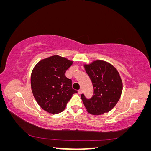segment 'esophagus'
<instances>
[{
	"instance_id": "obj_1",
	"label": "esophagus",
	"mask_w": 151,
	"mask_h": 151,
	"mask_svg": "<svg viewBox=\"0 0 151 151\" xmlns=\"http://www.w3.org/2000/svg\"><path fill=\"white\" fill-rule=\"evenodd\" d=\"M78 93H79V94H81L82 93H83V89H79V90L78 91Z\"/></svg>"
}]
</instances>
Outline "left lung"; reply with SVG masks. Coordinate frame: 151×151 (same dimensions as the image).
<instances>
[{
  "label": "left lung",
  "instance_id": "obj_1",
  "mask_svg": "<svg viewBox=\"0 0 151 151\" xmlns=\"http://www.w3.org/2000/svg\"><path fill=\"white\" fill-rule=\"evenodd\" d=\"M85 70L92 81L94 93L90 99L84 94L81 99L89 113L102 115L112 109L121 96L123 84L119 73L110 63L96 60L84 65Z\"/></svg>",
  "mask_w": 151,
  "mask_h": 151
}]
</instances>
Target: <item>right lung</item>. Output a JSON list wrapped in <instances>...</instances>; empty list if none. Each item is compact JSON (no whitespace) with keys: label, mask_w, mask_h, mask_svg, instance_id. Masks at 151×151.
Instances as JSON below:
<instances>
[{"label":"right lung","mask_w":151,"mask_h":151,"mask_svg":"<svg viewBox=\"0 0 151 151\" xmlns=\"http://www.w3.org/2000/svg\"><path fill=\"white\" fill-rule=\"evenodd\" d=\"M73 62L66 58L53 55L37 63L31 76V90L43 109L57 114L64 110L67 103L77 91L72 89V80L65 72Z\"/></svg>","instance_id":"1"}]
</instances>
